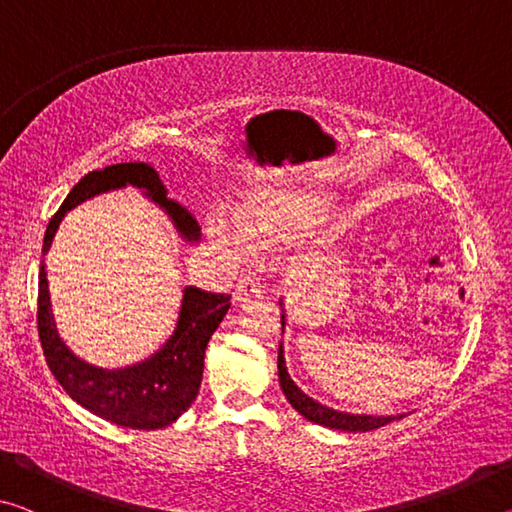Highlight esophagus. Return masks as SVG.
I'll return each mask as SVG.
<instances>
[{
	"label": "esophagus",
	"instance_id": "1",
	"mask_svg": "<svg viewBox=\"0 0 512 512\" xmlns=\"http://www.w3.org/2000/svg\"><path fill=\"white\" fill-rule=\"evenodd\" d=\"M259 293H262V289H259V282L255 280V277H241L237 289H235V302L237 305H246V302L259 298Z\"/></svg>",
	"mask_w": 512,
	"mask_h": 512
}]
</instances>
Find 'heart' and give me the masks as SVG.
Returning <instances> with one entry per match:
<instances>
[{
	"label": "heart",
	"mask_w": 512,
	"mask_h": 512,
	"mask_svg": "<svg viewBox=\"0 0 512 512\" xmlns=\"http://www.w3.org/2000/svg\"><path fill=\"white\" fill-rule=\"evenodd\" d=\"M329 210V196L320 189H259L248 194L235 207V223L248 237L284 239L298 232L316 228ZM205 232L212 244L225 257L235 259L241 248L239 232L232 228L228 216L210 212L205 219ZM336 241V228L325 225L311 237V250L325 253Z\"/></svg>",
	"instance_id": "obj_1"
}]
</instances>
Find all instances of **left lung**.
<instances>
[{
    "instance_id": "1",
    "label": "left lung",
    "mask_w": 512,
    "mask_h": 512,
    "mask_svg": "<svg viewBox=\"0 0 512 512\" xmlns=\"http://www.w3.org/2000/svg\"><path fill=\"white\" fill-rule=\"evenodd\" d=\"M280 307H282V336H284V329H287V325H289V314H287V307H284V300H280ZM277 377H280L282 393L287 395V400L293 409H296L302 418L314 422V424H320V427L357 433V431H372V429L386 427V424H391L393 420L404 418V413H400V415L348 413V411L332 409V406H327L323 402L314 400V397H309L289 375L287 359H284V341H280V350H277Z\"/></svg>"
}]
</instances>
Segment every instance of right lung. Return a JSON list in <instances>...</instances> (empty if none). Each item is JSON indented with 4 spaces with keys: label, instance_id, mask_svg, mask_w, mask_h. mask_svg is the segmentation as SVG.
Returning a JSON list of instances; mask_svg holds the SVG:
<instances>
[{
    "label": "right lung",
    "instance_id": "obj_1",
    "mask_svg": "<svg viewBox=\"0 0 512 512\" xmlns=\"http://www.w3.org/2000/svg\"><path fill=\"white\" fill-rule=\"evenodd\" d=\"M128 185L140 189L151 203L167 214L173 230L185 244H196L201 239V228L192 219V214L178 203L169 201L167 189L151 164L121 162L110 164L101 171H92L74 185L47 225L42 255L49 253L58 225L67 212L94 196L115 192V189H124ZM228 309L230 296L185 287L176 327L151 357L131 363V366L101 368L76 357L60 339L54 311H51L45 262H40L38 334L47 366L76 404L117 427L146 431L162 429L176 422L192 406L203 379L205 348Z\"/></svg>",
    "mask_w": 512,
    "mask_h": 512
}]
</instances>
